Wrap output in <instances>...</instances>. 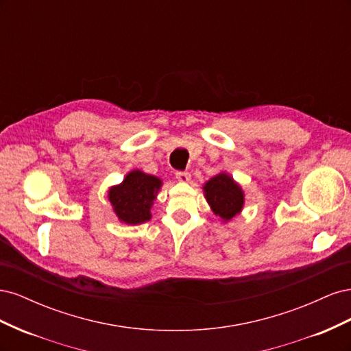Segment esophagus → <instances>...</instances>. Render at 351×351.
I'll use <instances>...</instances> for the list:
<instances>
[{
    "label": "esophagus",
    "instance_id": "obj_1",
    "mask_svg": "<svg viewBox=\"0 0 351 351\" xmlns=\"http://www.w3.org/2000/svg\"><path fill=\"white\" fill-rule=\"evenodd\" d=\"M190 173H187V171H177L176 173V178L178 180V182H182V183H187V182H190Z\"/></svg>",
    "mask_w": 351,
    "mask_h": 351
}]
</instances>
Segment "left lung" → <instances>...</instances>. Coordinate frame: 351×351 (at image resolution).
I'll return each instance as SVG.
<instances>
[{"mask_svg":"<svg viewBox=\"0 0 351 351\" xmlns=\"http://www.w3.org/2000/svg\"><path fill=\"white\" fill-rule=\"evenodd\" d=\"M205 196L214 214L224 221L231 219L243 208V192L227 174H218L205 184Z\"/></svg>","mask_w":351,"mask_h":351,"instance_id":"left-lung-1","label":"left lung"}]
</instances>
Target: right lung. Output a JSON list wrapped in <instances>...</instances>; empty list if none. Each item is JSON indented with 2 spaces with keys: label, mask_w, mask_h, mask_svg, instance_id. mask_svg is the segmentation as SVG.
<instances>
[{
  "label": "right lung",
  "mask_w": 351,
  "mask_h": 351,
  "mask_svg": "<svg viewBox=\"0 0 351 351\" xmlns=\"http://www.w3.org/2000/svg\"><path fill=\"white\" fill-rule=\"evenodd\" d=\"M161 187V180L134 169L120 186L110 189V202L120 221L125 224H142L151 219V208Z\"/></svg>",
  "instance_id": "right-lung-1"
}]
</instances>
